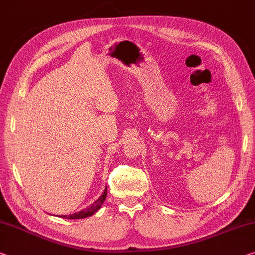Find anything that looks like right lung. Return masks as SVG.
Returning <instances> with one entry per match:
<instances>
[{"label": "right lung", "mask_w": 255, "mask_h": 255, "mask_svg": "<svg viewBox=\"0 0 255 255\" xmlns=\"http://www.w3.org/2000/svg\"><path fill=\"white\" fill-rule=\"evenodd\" d=\"M106 196H107V189H105L103 195H101L100 197L98 198L95 203H93V204H91L89 207H87V209H85V210L80 211V212H78V213H74L72 215H59V217L60 218H64V219H83V218L91 217V215L95 214L97 211L100 209L101 205L104 204V202H105V199H106Z\"/></svg>", "instance_id": "add662e5"}]
</instances>
